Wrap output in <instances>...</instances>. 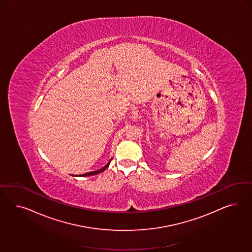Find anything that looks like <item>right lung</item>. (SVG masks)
Instances as JSON below:
<instances>
[{
    "label": "right lung",
    "mask_w": 252,
    "mask_h": 252,
    "mask_svg": "<svg viewBox=\"0 0 252 252\" xmlns=\"http://www.w3.org/2000/svg\"><path fill=\"white\" fill-rule=\"evenodd\" d=\"M110 162H111V160L107 163L106 165L104 166V167L101 168V169H99L98 171H93V172H90V173H87V174H84V175H81L80 176H94V175H97V174H99V173H101V172H103L105 169H106L108 166H109V164H110Z\"/></svg>",
    "instance_id": "add662e5"
}]
</instances>
